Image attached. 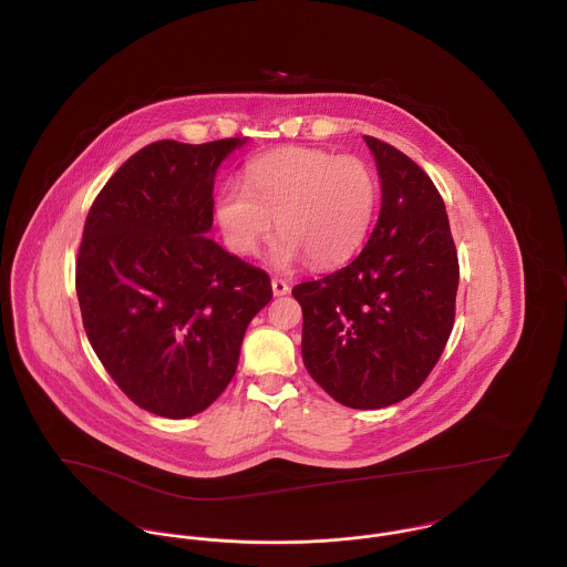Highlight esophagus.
I'll use <instances>...</instances> for the list:
<instances>
[{
    "instance_id": "obj_1",
    "label": "esophagus",
    "mask_w": 567,
    "mask_h": 567,
    "mask_svg": "<svg viewBox=\"0 0 567 567\" xmlns=\"http://www.w3.org/2000/svg\"><path fill=\"white\" fill-rule=\"evenodd\" d=\"M270 284H272V295H275V297H284V295L290 292V284L284 281V279H279V277H272Z\"/></svg>"
}]
</instances>
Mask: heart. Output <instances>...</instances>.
<instances>
[{
  "mask_svg": "<svg viewBox=\"0 0 567 567\" xmlns=\"http://www.w3.org/2000/svg\"><path fill=\"white\" fill-rule=\"evenodd\" d=\"M243 183L216 196V220L227 244L252 255L272 231L281 234L270 259L290 268L308 259L329 268L349 259L369 234L380 185L371 165L321 148H279L246 163Z\"/></svg>",
  "mask_w": 567,
  "mask_h": 567,
  "instance_id": "heart-1",
  "label": "heart"
}]
</instances>
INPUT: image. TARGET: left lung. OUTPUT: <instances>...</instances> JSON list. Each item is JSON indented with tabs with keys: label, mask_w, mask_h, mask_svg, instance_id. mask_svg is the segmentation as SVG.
<instances>
[{
	"label": "left lung",
	"mask_w": 567,
	"mask_h": 567,
	"mask_svg": "<svg viewBox=\"0 0 567 567\" xmlns=\"http://www.w3.org/2000/svg\"><path fill=\"white\" fill-rule=\"evenodd\" d=\"M382 178L378 225L344 268L292 288L312 380L349 408L412 395L454 327L458 255L432 178L395 146L364 135Z\"/></svg>",
	"instance_id": "left-lung-1"
}]
</instances>
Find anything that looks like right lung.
I'll return each instance as SVG.
<instances>
[{
    "instance_id": "right-lung-1",
    "label": "right lung",
    "mask_w": 567,
    "mask_h": 567,
    "mask_svg": "<svg viewBox=\"0 0 567 567\" xmlns=\"http://www.w3.org/2000/svg\"><path fill=\"white\" fill-rule=\"evenodd\" d=\"M243 144L155 142L120 165L84 220L86 338L122 393L159 416L185 419L220 398L246 327L272 299L261 268L205 236L216 169Z\"/></svg>"
}]
</instances>
